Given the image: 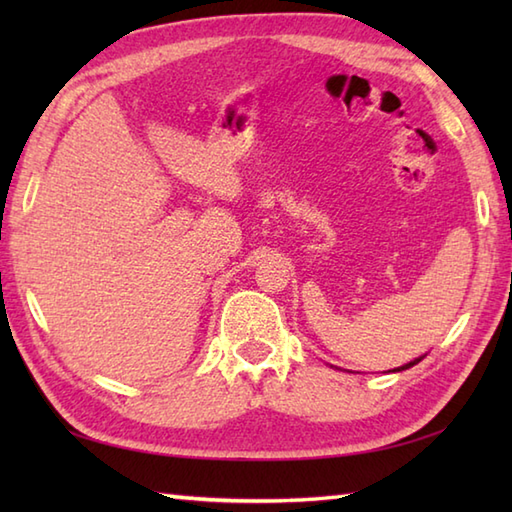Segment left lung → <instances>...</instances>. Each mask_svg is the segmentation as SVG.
Instances as JSON below:
<instances>
[{
	"instance_id": "1",
	"label": "left lung",
	"mask_w": 512,
	"mask_h": 512,
	"mask_svg": "<svg viewBox=\"0 0 512 512\" xmlns=\"http://www.w3.org/2000/svg\"><path fill=\"white\" fill-rule=\"evenodd\" d=\"M416 363H420V358H416V361H413V363H409V365H402V367H398V369H396V372H402V369H409L411 365H416Z\"/></svg>"
}]
</instances>
